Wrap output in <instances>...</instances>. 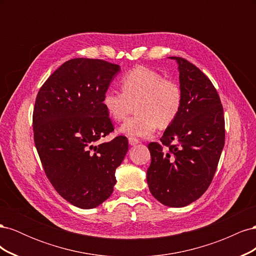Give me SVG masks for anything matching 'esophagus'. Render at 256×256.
Returning a JSON list of instances; mask_svg holds the SVG:
<instances>
[{
    "label": "esophagus",
    "mask_w": 256,
    "mask_h": 256,
    "mask_svg": "<svg viewBox=\"0 0 256 256\" xmlns=\"http://www.w3.org/2000/svg\"><path fill=\"white\" fill-rule=\"evenodd\" d=\"M128 141H129L130 145H136L138 143H140V140H138V138H134V136H129Z\"/></svg>",
    "instance_id": "obj_1"
}]
</instances>
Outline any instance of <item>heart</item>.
<instances>
[{"label": "heart", "mask_w": 256, "mask_h": 256, "mask_svg": "<svg viewBox=\"0 0 256 256\" xmlns=\"http://www.w3.org/2000/svg\"><path fill=\"white\" fill-rule=\"evenodd\" d=\"M122 92L106 90L102 104L115 122L125 120L134 110L138 114L122 124L120 131L129 136L148 138L157 126L166 129L180 114L184 94L180 85L145 66H136L120 79Z\"/></svg>", "instance_id": "obj_1"}]
</instances>
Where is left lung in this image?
<instances>
[{
  "label": "left lung",
  "instance_id": "8db88e82",
  "mask_svg": "<svg viewBox=\"0 0 256 256\" xmlns=\"http://www.w3.org/2000/svg\"><path fill=\"white\" fill-rule=\"evenodd\" d=\"M176 60L184 94L180 114L160 143L150 142L146 180L152 194L170 207L194 202L210 186L226 141L218 92L208 76L182 58Z\"/></svg>",
  "mask_w": 256,
  "mask_h": 256
}]
</instances>
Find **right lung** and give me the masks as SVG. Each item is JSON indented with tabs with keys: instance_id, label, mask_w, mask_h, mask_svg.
<instances>
[{
	"instance_id": "right-lung-1",
	"label": "right lung",
	"mask_w": 256,
	"mask_h": 256,
	"mask_svg": "<svg viewBox=\"0 0 256 256\" xmlns=\"http://www.w3.org/2000/svg\"><path fill=\"white\" fill-rule=\"evenodd\" d=\"M120 65L76 58L62 64L36 96L34 142L46 176L60 196L83 209L109 198L126 136L99 143L114 131L102 100Z\"/></svg>"
}]
</instances>
